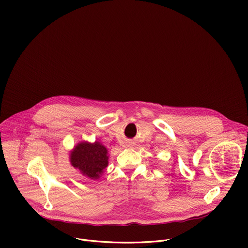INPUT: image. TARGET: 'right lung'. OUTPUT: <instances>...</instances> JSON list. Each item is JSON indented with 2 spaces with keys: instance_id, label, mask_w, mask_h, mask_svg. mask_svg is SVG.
<instances>
[{
  "instance_id": "1",
  "label": "right lung",
  "mask_w": 248,
  "mask_h": 248,
  "mask_svg": "<svg viewBox=\"0 0 248 248\" xmlns=\"http://www.w3.org/2000/svg\"><path fill=\"white\" fill-rule=\"evenodd\" d=\"M108 150L98 141L94 143L80 142L70 152L72 166L91 180H98L108 167Z\"/></svg>"
}]
</instances>
